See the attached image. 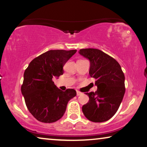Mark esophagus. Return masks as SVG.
<instances>
[{
    "instance_id": "1",
    "label": "esophagus",
    "mask_w": 147,
    "mask_h": 147,
    "mask_svg": "<svg viewBox=\"0 0 147 147\" xmlns=\"http://www.w3.org/2000/svg\"><path fill=\"white\" fill-rule=\"evenodd\" d=\"M81 94H82V93H81V92H80V91H77V96H80V95H81Z\"/></svg>"
}]
</instances>
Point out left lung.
I'll list each match as a JSON object with an SVG mask.
<instances>
[{
    "label": "left lung",
    "instance_id": "left-lung-1",
    "mask_svg": "<svg viewBox=\"0 0 147 147\" xmlns=\"http://www.w3.org/2000/svg\"><path fill=\"white\" fill-rule=\"evenodd\" d=\"M80 54L90 61L89 75L96 80V92H87L89 100L82 111L89 120L103 122L118 111L125 94V76L114 58L96 49H83Z\"/></svg>",
    "mask_w": 147,
    "mask_h": 147
}]
</instances>
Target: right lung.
I'll return each mask as SVG.
<instances>
[{
    "label": "right lung",
    "mask_w": 147,
    "mask_h": 147,
    "mask_svg": "<svg viewBox=\"0 0 147 147\" xmlns=\"http://www.w3.org/2000/svg\"><path fill=\"white\" fill-rule=\"evenodd\" d=\"M76 50H51L35 58L24 71L21 91L29 112L38 121L53 123L66 112L68 101L76 96L74 89L56 87L53 77L64 73V64Z\"/></svg>",
    "instance_id": "obj_1"
}]
</instances>
